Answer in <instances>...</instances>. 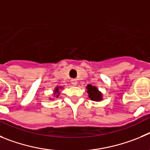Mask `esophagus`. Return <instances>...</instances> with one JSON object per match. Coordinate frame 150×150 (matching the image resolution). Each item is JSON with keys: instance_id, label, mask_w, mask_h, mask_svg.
<instances>
[{"instance_id": "34e87169", "label": "esophagus", "mask_w": 150, "mask_h": 150, "mask_svg": "<svg viewBox=\"0 0 150 150\" xmlns=\"http://www.w3.org/2000/svg\"><path fill=\"white\" fill-rule=\"evenodd\" d=\"M71 83H72V84H73L74 86H76V85L78 84V81H77L76 79H72V80H71Z\"/></svg>"}]
</instances>
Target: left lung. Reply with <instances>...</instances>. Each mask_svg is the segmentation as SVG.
<instances>
[{"mask_svg":"<svg viewBox=\"0 0 150 150\" xmlns=\"http://www.w3.org/2000/svg\"><path fill=\"white\" fill-rule=\"evenodd\" d=\"M86 88L87 89V92L88 93L89 98L93 101L96 102H100L102 100V94L100 91H98L96 87L92 86L91 84H88Z\"/></svg>","mask_w":150,"mask_h":150,"instance_id":"8db88e82","label":"left lung"}]
</instances>
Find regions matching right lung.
Returning <instances> with one entry per match:
<instances>
[{
  "instance_id": "obj_1",
  "label": "right lung",
  "mask_w": 150,
  "mask_h": 150,
  "mask_svg": "<svg viewBox=\"0 0 150 150\" xmlns=\"http://www.w3.org/2000/svg\"><path fill=\"white\" fill-rule=\"evenodd\" d=\"M60 89H62V87H57L56 88L54 89V96L55 97H57H57L59 96V95H60Z\"/></svg>"
}]
</instances>
